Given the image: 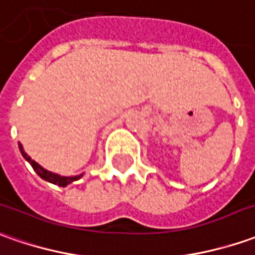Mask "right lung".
I'll return each mask as SVG.
<instances>
[{
  "label": "right lung",
  "mask_w": 255,
  "mask_h": 255,
  "mask_svg": "<svg viewBox=\"0 0 255 255\" xmlns=\"http://www.w3.org/2000/svg\"><path fill=\"white\" fill-rule=\"evenodd\" d=\"M19 150H20L22 156L25 157V160H27L29 163L32 164L33 170L36 171V173H37L43 180H46V181H48V183H53V184H55V186L67 187L68 184H71L72 181H77V180H79V178L84 176V174H79V176H71V177H67V176H60V174H57V173H53V171L44 169V167L40 166L37 162H34L32 157L29 156L25 150H23L22 143H19Z\"/></svg>",
  "instance_id": "obj_1"
}]
</instances>
